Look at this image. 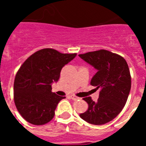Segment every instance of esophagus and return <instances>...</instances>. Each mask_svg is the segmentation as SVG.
<instances>
[{
	"instance_id": "1",
	"label": "esophagus",
	"mask_w": 146,
	"mask_h": 146,
	"mask_svg": "<svg viewBox=\"0 0 146 146\" xmlns=\"http://www.w3.org/2000/svg\"><path fill=\"white\" fill-rule=\"evenodd\" d=\"M70 97H71V99H73V100H78V99H81V98L77 97V96H74V95H72V96H71Z\"/></svg>"
}]
</instances>
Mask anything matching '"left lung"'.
I'll return each instance as SVG.
<instances>
[{
    "label": "left lung",
    "instance_id": "obj_1",
    "mask_svg": "<svg viewBox=\"0 0 146 146\" xmlns=\"http://www.w3.org/2000/svg\"><path fill=\"white\" fill-rule=\"evenodd\" d=\"M96 69L91 85L100 89L95 102L91 96L83 98L88 108L80 116L86 122L102 125L112 121L126 104L131 89V75L126 60L108 50H100L79 55Z\"/></svg>",
    "mask_w": 146,
    "mask_h": 146
}]
</instances>
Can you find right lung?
Segmentation results:
<instances>
[{
  "label": "right lung",
  "mask_w": 146,
  "mask_h": 146,
  "mask_svg": "<svg viewBox=\"0 0 146 146\" xmlns=\"http://www.w3.org/2000/svg\"><path fill=\"white\" fill-rule=\"evenodd\" d=\"M76 55L45 48L23 63L15 76L14 100L25 121L33 125H44L53 118L58 104L66 97L52 92L51 84L58 82L62 68Z\"/></svg>",
  "instance_id": "add662e5"
}]
</instances>
